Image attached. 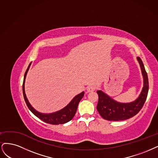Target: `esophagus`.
I'll list each match as a JSON object with an SVG mask.
<instances>
[{
    "label": "esophagus",
    "mask_w": 158,
    "mask_h": 158,
    "mask_svg": "<svg viewBox=\"0 0 158 158\" xmlns=\"http://www.w3.org/2000/svg\"><path fill=\"white\" fill-rule=\"evenodd\" d=\"M96 89L95 86H93V85H90L87 88H86V90L88 91L89 93H90V92H93V91Z\"/></svg>",
    "instance_id": "obj_1"
}]
</instances>
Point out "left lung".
<instances>
[{
    "mask_svg": "<svg viewBox=\"0 0 158 158\" xmlns=\"http://www.w3.org/2000/svg\"><path fill=\"white\" fill-rule=\"evenodd\" d=\"M137 60L143 76L144 85L141 93L136 100L130 103H121L113 100L102 90L97 91L98 102L96 108L104 119L108 121L128 119L138 114L143 107L148 93V78L142 60L140 57H137Z\"/></svg>",
    "mask_w": 158,
    "mask_h": 158,
    "instance_id": "left-lung-1",
    "label": "left lung"
}]
</instances>
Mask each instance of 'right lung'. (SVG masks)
I'll use <instances>...</instances> for the list:
<instances>
[{
  "label": "right lung",
  "instance_id": "1",
  "mask_svg": "<svg viewBox=\"0 0 158 158\" xmlns=\"http://www.w3.org/2000/svg\"><path fill=\"white\" fill-rule=\"evenodd\" d=\"M31 64L29 65L28 68L26 70V72L25 73L24 75V79H23V97L24 100L25 101V103H26L28 108L30 110V111L35 115L39 118L40 119H41L45 123H47L49 124L52 125H59V124H64L67 123V122L73 119L74 117L76 111H77V107L79 105V103L80 100L82 99L84 96V92H82L81 93L75 96V97L73 98V100L70 102L66 106L65 108L62 109L60 111H56V112L52 113V114H42L40 113L39 111L35 110L31 105L30 104L29 101L26 97V94L25 93V77H26V75L27 73L28 70L29 69L30 65Z\"/></svg>",
  "mask_w": 158,
  "mask_h": 158
}]
</instances>
